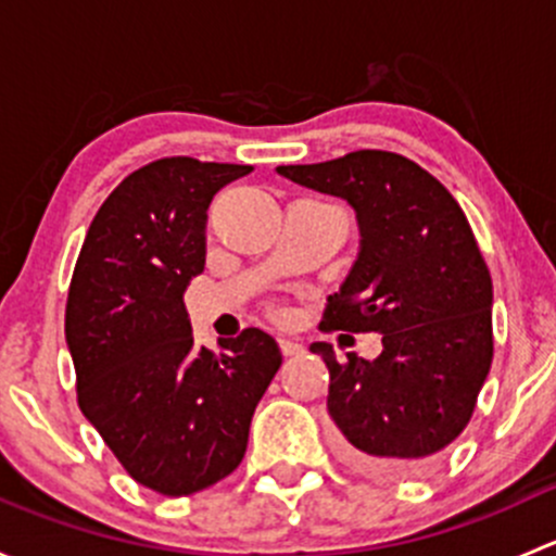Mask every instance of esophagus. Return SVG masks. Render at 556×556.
<instances>
[{
	"label": "esophagus",
	"instance_id": "esophagus-1",
	"mask_svg": "<svg viewBox=\"0 0 556 556\" xmlns=\"http://www.w3.org/2000/svg\"><path fill=\"white\" fill-rule=\"evenodd\" d=\"M279 350H282L285 357H295L304 352V346L299 344V341H290V339H279Z\"/></svg>",
	"mask_w": 556,
	"mask_h": 556
}]
</instances>
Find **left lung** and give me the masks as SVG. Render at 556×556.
<instances>
[{
	"label": "left lung",
	"instance_id": "1",
	"mask_svg": "<svg viewBox=\"0 0 556 556\" xmlns=\"http://www.w3.org/2000/svg\"><path fill=\"white\" fill-rule=\"evenodd\" d=\"M277 172L344 199L361 231L323 325L382 333V355L339 363L333 346L312 344L330 371L341 457L384 479L422 473L465 430L492 366V277L473 231L450 190L397 153Z\"/></svg>",
	"mask_w": 556,
	"mask_h": 556
}]
</instances>
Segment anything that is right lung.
I'll return each instance as SVG.
<instances>
[{"instance_id":"obj_1","label":"right lung","mask_w":556,"mask_h":556,"mask_svg":"<svg viewBox=\"0 0 556 556\" xmlns=\"http://www.w3.org/2000/svg\"><path fill=\"white\" fill-rule=\"evenodd\" d=\"M242 164L177 155L128 174L93 217L66 299L77 403L134 481L193 495L237 470L282 366L247 328L223 355L193 344L182 293L206 261V210Z\"/></svg>"}]
</instances>
